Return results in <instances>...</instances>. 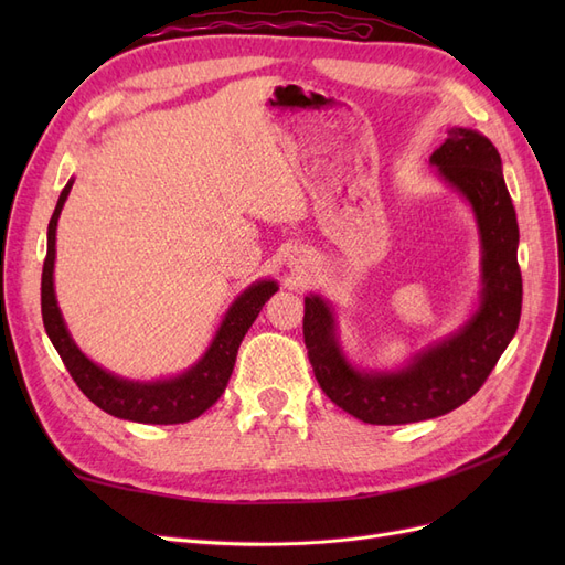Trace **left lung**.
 Segmentation results:
<instances>
[{"instance_id": "obj_1", "label": "left lung", "mask_w": 565, "mask_h": 565, "mask_svg": "<svg viewBox=\"0 0 565 565\" xmlns=\"http://www.w3.org/2000/svg\"><path fill=\"white\" fill-rule=\"evenodd\" d=\"M431 162L443 179L467 195L483 237L481 309L467 328L417 355L401 372L361 374L337 347L328 306L318 297H306L303 344L316 380L334 405L367 424L422 422L467 403L486 384L521 320L519 224L498 148L478 131L455 127Z\"/></svg>"}]
</instances>
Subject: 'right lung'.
<instances>
[{
    "label": "right lung",
    "mask_w": 565,
    "mask_h": 565,
    "mask_svg": "<svg viewBox=\"0 0 565 565\" xmlns=\"http://www.w3.org/2000/svg\"><path fill=\"white\" fill-rule=\"evenodd\" d=\"M71 188L73 181L61 191L46 233V259L42 268V320L51 344L58 351L63 365L71 372V377L75 380L84 396L108 415L141 424H181L200 417L204 409H210L221 398V393H224L235 365L237 349H241V341L245 339L256 316H259L262 306L278 289L276 282L264 280L245 289V295L237 297V301L228 309L224 322H221L210 351L204 353V358L195 367L181 374V377L158 384H134L127 380H117L113 374L96 367L89 358H84L82 351L75 347V341L65 330V322L61 318L54 295L56 224Z\"/></svg>",
    "instance_id": "1"
}]
</instances>
